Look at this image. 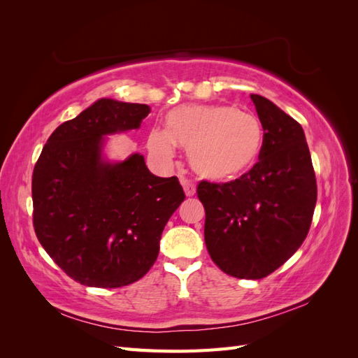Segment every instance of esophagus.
I'll use <instances>...</instances> for the list:
<instances>
[{"instance_id":"34e87169","label":"esophagus","mask_w":358,"mask_h":358,"mask_svg":"<svg viewBox=\"0 0 358 358\" xmlns=\"http://www.w3.org/2000/svg\"><path fill=\"white\" fill-rule=\"evenodd\" d=\"M180 183H182V187H183V191H185V194H187L188 197H191V196H194V194H196V185H194L192 180H189L188 178L180 176Z\"/></svg>"}]
</instances>
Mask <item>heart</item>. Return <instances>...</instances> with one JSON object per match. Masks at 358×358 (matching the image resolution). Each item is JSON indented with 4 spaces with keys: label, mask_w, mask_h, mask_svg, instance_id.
Instances as JSON below:
<instances>
[{
    "label": "heart",
    "mask_w": 358,
    "mask_h": 358,
    "mask_svg": "<svg viewBox=\"0 0 358 358\" xmlns=\"http://www.w3.org/2000/svg\"><path fill=\"white\" fill-rule=\"evenodd\" d=\"M166 128L150 129L148 149L170 164L176 145L188 149L199 176L231 182L251 170L263 152L264 133L258 119L230 104H185L166 115Z\"/></svg>",
    "instance_id": "obj_1"
}]
</instances>
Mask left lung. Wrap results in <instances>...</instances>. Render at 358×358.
<instances>
[{"instance_id":"8db88e82","label":"left lung","mask_w":358,"mask_h":358,"mask_svg":"<svg viewBox=\"0 0 358 358\" xmlns=\"http://www.w3.org/2000/svg\"><path fill=\"white\" fill-rule=\"evenodd\" d=\"M251 100L264 129L258 162L239 179L197 187L212 262L239 279H262L282 266L306 239L317 204L301 125L264 96Z\"/></svg>"}]
</instances>
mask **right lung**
<instances>
[{
	"label": "right lung",
	"mask_w": 358,
	"mask_h": 358,
	"mask_svg": "<svg viewBox=\"0 0 358 358\" xmlns=\"http://www.w3.org/2000/svg\"><path fill=\"white\" fill-rule=\"evenodd\" d=\"M150 107L101 99L61 124L32 171V224L64 273L96 288H119L154 266L162 230L185 200L176 176L158 178L134 154L101 159L103 136L138 128Z\"/></svg>",
	"instance_id": "add662e5"
}]
</instances>
